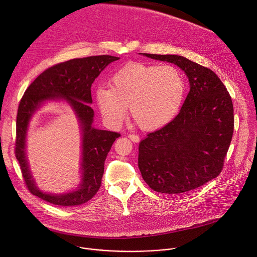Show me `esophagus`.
Masks as SVG:
<instances>
[{
  "label": "esophagus",
  "mask_w": 257,
  "mask_h": 257,
  "mask_svg": "<svg viewBox=\"0 0 257 257\" xmlns=\"http://www.w3.org/2000/svg\"><path fill=\"white\" fill-rule=\"evenodd\" d=\"M128 138L130 139V140H132L133 142H139V140H140V138H139V136L138 135H136V134H129L128 135Z\"/></svg>",
  "instance_id": "34e87169"
}]
</instances>
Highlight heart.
<instances>
[{
    "mask_svg": "<svg viewBox=\"0 0 257 257\" xmlns=\"http://www.w3.org/2000/svg\"><path fill=\"white\" fill-rule=\"evenodd\" d=\"M185 93L182 72L173 65L130 62L119 69L109 88L99 87L94 97L104 121L119 127L127 113L144 130L166 125L177 114Z\"/></svg>",
    "mask_w": 257,
    "mask_h": 257,
    "instance_id": "obj_1",
    "label": "heart"
}]
</instances>
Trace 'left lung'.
Returning a JSON list of instances; mask_svg holds the SVG:
<instances>
[{
	"instance_id": "obj_1",
	"label": "left lung",
	"mask_w": 257,
	"mask_h": 257,
	"mask_svg": "<svg viewBox=\"0 0 257 257\" xmlns=\"http://www.w3.org/2000/svg\"><path fill=\"white\" fill-rule=\"evenodd\" d=\"M140 55L177 65L190 84L175 119L139 143L141 176L161 193L196 189L223 170L234 131L231 96L221 79L206 67L177 55Z\"/></svg>"
}]
</instances>
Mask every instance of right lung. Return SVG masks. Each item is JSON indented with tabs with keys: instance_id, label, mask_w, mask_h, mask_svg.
<instances>
[{
	"instance_id": "1",
	"label": "right lung",
	"mask_w": 257,
	"mask_h": 257,
	"mask_svg": "<svg viewBox=\"0 0 257 257\" xmlns=\"http://www.w3.org/2000/svg\"><path fill=\"white\" fill-rule=\"evenodd\" d=\"M118 57L108 55L72 59L50 67L25 90L17 113L15 156L20 164L22 176L28 190L50 203L61 206H75L90 200L98 191L106 156L117 132L92 127L94 113L89 103L91 84L100 72ZM65 100L73 108L82 129V170L79 188L63 195H52L40 191L35 184L26 158V135L33 114L47 101Z\"/></svg>"
}]
</instances>
